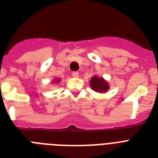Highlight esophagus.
Segmentation results:
<instances>
[{
    "instance_id": "esophagus-1",
    "label": "esophagus",
    "mask_w": 158,
    "mask_h": 158,
    "mask_svg": "<svg viewBox=\"0 0 158 158\" xmlns=\"http://www.w3.org/2000/svg\"><path fill=\"white\" fill-rule=\"evenodd\" d=\"M79 72H77V71H75V72H73V73H72V76L74 77V78H78V77H79Z\"/></svg>"
}]
</instances>
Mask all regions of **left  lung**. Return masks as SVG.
Listing matches in <instances>:
<instances>
[{
    "mask_svg": "<svg viewBox=\"0 0 158 158\" xmlns=\"http://www.w3.org/2000/svg\"><path fill=\"white\" fill-rule=\"evenodd\" d=\"M90 87L94 91L100 94H105L110 89V85L108 82L102 78V77H98L97 74L92 77L91 80L89 82Z\"/></svg>",
    "mask_w": 158,
    "mask_h": 158,
    "instance_id": "1",
    "label": "left lung"
}]
</instances>
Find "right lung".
<instances>
[{"mask_svg": "<svg viewBox=\"0 0 158 158\" xmlns=\"http://www.w3.org/2000/svg\"><path fill=\"white\" fill-rule=\"evenodd\" d=\"M60 81V78H55L52 81V84H57V83H59Z\"/></svg>", "mask_w": 158, "mask_h": 158, "instance_id": "1", "label": "right lung"}]
</instances>
